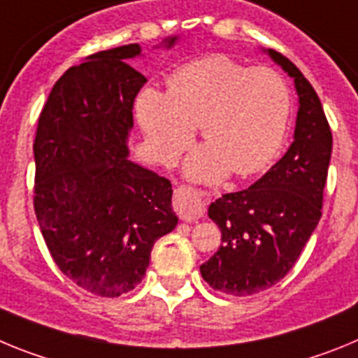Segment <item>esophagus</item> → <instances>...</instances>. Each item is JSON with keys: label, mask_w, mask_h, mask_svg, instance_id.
<instances>
[{"label": "esophagus", "mask_w": 358, "mask_h": 358, "mask_svg": "<svg viewBox=\"0 0 358 358\" xmlns=\"http://www.w3.org/2000/svg\"><path fill=\"white\" fill-rule=\"evenodd\" d=\"M173 201H176V210L182 220L194 222L197 218H201L206 211V204L202 201V194L199 189L188 188V186H181L176 189L173 194Z\"/></svg>", "instance_id": "1"}]
</instances>
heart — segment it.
Listing matches in <instances>:
<instances>
[{"label": "heart", "mask_w": 358, "mask_h": 358, "mask_svg": "<svg viewBox=\"0 0 358 358\" xmlns=\"http://www.w3.org/2000/svg\"><path fill=\"white\" fill-rule=\"evenodd\" d=\"M169 94L141 91L136 113L148 145L172 163L201 129L204 147L186 161V173L217 181L227 172L249 177L276 157L290 118L285 78L267 66L248 68L226 55L202 57L166 80Z\"/></svg>", "instance_id": "1"}]
</instances>
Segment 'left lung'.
<instances>
[{"mask_svg": "<svg viewBox=\"0 0 358 358\" xmlns=\"http://www.w3.org/2000/svg\"><path fill=\"white\" fill-rule=\"evenodd\" d=\"M267 53L294 78L299 109L285 156L248 189L222 195L208 210L222 243L201 274L211 289L231 296L264 292L294 267L322 215L331 157V131L317 93L287 57Z\"/></svg>", "mask_w": 358, "mask_h": 358, "instance_id": "8db88e82", "label": "left lung"}]
</instances>
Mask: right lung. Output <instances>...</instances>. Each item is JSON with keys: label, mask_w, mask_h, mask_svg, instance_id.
Here are the masks:
<instances>
[{"label": "right lung", "mask_w": 358, "mask_h": 358, "mask_svg": "<svg viewBox=\"0 0 358 358\" xmlns=\"http://www.w3.org/2000/svg\"><path fill=\"white\" fill-rule=\"evenodd\" d=\"M140 53V44H125L71 66L44 103L34 141L44 242L64 276L100 297L141 283L156 240L177 226L169 179L129 159L132 107L147 78L127 62Z\"/></svg>", "instance_id": "right-lung-1"}]
</instances>
